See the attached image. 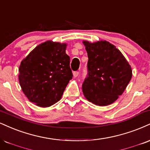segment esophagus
<instances>
[{"mask_svg":"<svg viewBox=\"0 0 150 150\" xmlns=\"http://www.w3.org/2000/svg\"><path fill=\"white\" fill-rule=\"evenodd\" d=\"M78 75H79V72L78 71L73 72V76H74V77H77V76H78Z\"/></svg>","mask_w":150,"mask_h":150,"instance_id":"obj_1","label":"esophagus"}]
</instances>
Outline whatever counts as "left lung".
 Wrapping results in <instances>:
<instances>
[{"label": "left lung", "mask_w": 150, "mask_h": 150, "mask_svg": "<svg viewBox=\"0 0 150 150\" xmlns=\"http://www.w3.org/2000/svg\"><path fill=\"white\" fill-rule=\"evenodd\" d=\"M88 60L86 77L82 84L86 98L105 106L122 95L131 80V66L116 47L107 41H84Z\"/></svg>", "instance_id": "8db88e82"}]
</instances>
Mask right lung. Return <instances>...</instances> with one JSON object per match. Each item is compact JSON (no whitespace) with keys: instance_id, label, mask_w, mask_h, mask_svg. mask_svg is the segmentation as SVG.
I'll return each instance as SVG.
<instances>
[{"instance_id":"obj_1","label":"right lung","mask_w":150,"mask_h":150,"mask_svg":"<svg viewBox=\"0 0 150 150\" xmlns=\"http://www.w3.org/2000/svg\"><path fill=\"white\" fill-rule=\"evenodd\" d=\"M66 44L47 41L37 46L21 62L19 80L30 102L49 107L60 100L73 78Z\"/></svg>"}]
</instances>
